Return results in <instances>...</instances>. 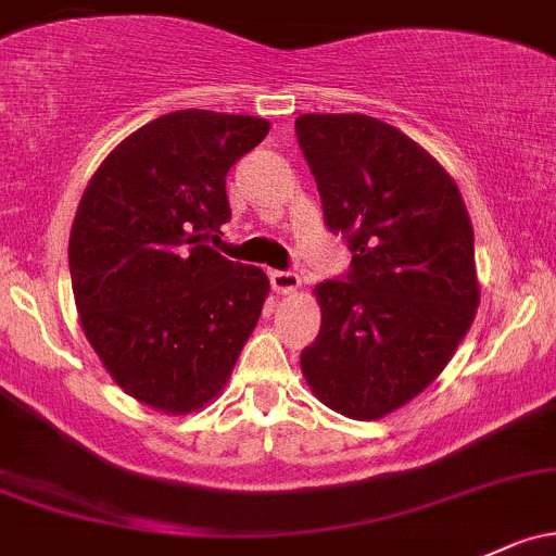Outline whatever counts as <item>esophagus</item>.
I'll list each match as a JSON object with an SVG mask.
<instances>
[{
	"label": "esophagus",
	"instance_id": "34e87169",
	"mask_svg": "<svg viewBox=\"0 0 556 556\" xmlns=\"http://www.w3.org/2000/svg\"><path fill=\"white\" fill-rule=\"evenodd\" d=\"M270 283L273 289L278 291V294H291V291H296L302 286V280L296 273H289V270H273L270 273Z\"/></svg>",
	"mask_w": 556,
	"mask_h": 556
}]
</instances>
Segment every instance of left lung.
I'll list each match as a JSON object with an SVG mask.
<instances>
[{
  "label": "left lung",
  "instance_id": "obj_1",
  "mask_svg": "<svg viewBox=\"0 0 556 556\" xmlns=\"http://www.w3.org/2000/svg\"><path fill=\"white\" fill-rule=\"evenodd\" d=\"M296 140L328 230L348 236V280H324L320 333L300 363L313 395L357 421L421 395L480 304L475 230L440 161L363 113H304Z\"/></svg>",
  "mask_w": 556,
  "mask_h": 556
}]
</instances>
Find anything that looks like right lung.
<instances>
[{"label": "right lung", "mask_w": 556, "mask_h": 556, "mask_svg": "<svg viewBox=\"0 0 556 556\" xmlns=\"http://www.w3.org/2000/svg\"><path fill=\"white\" fill-rule=\"evenodd\" d=\"M267 132L256 116L166 113L113 148L76 208L68 267L87 342L164 414L225 390L270 291L260 267L206 247L230 219V166Z\"/></svg>", "instance_id": "obj_1"}]
</instances>
